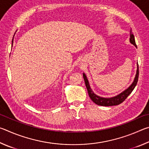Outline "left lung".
I'll return each mask as SVG.
<instances>
[{
	"instance_id": "1",
	"label": "left lung",
	"mask_w": 149,
	"mask_h": 149,
	"mask_svg": "<svg viewBox=\"0 0 149 149\" xmlns=\"http://www.w3.org/2000/svg\"><path fill=\"white\" fill-rule=\"evenodd\" d=\"M130 40L131 43H132L133 45H135V46L137 47V46H136L135 41L134 35H133V34L132 33V29L130 30ZM83 76H84V79L85 83V85H86V87H87V89L88 91V94H89L91 99L95 103V104H97V105H99V106H104V107L116 106V105L120 104H121V103L124 101V100L127 99V97H128V96H129L131 93H132L133 90L134 89V88L135 87L136 85H137V84L138 78H139V65L137 63V74H136L134 81H133V84L131 85V86L128 88V89L124 91L123 93H121V94L116 96V97H114L108 98V99L98 97L97 95L94 94L93 92L92 91L91 89L90 88L89 81H88V79L86 77V75L84 74H83Z\"/></svg>"
}]
</instances>
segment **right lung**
Segmentation results:
<instances>
[{"label": "right lung", "instance_id": "obj_1", "mask_svg": "<svg viewBox=\"0 0 149 149\" xmlns=\"http://www.w3.org/2000/svg\"><path fill=\"white\" fill-rule=\"evenodd\" d=\"M12 42H13V41H12Z\"/></svg>", "mask_w": 149, "mask_h": 149}]
</instances>
